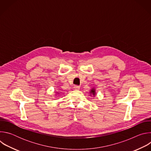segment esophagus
<instances>
[{"label":"esophagus","instance_id":"34e87169","mask_svg":"<svg viewBox=\"0 0 151 151\" xmlns=\"http://www.w3.org/2000/svg\"><path fill=\"white\" fill-rule=\"evenodd\" d=\"M73 88H74V89H75V90H79L80 87H79V86H78V85H75Z\"/></svg>","mask_w":151,"mask_h":151}]
</instances>
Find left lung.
I'll list each match as a JSON object with an SVG mask.
<instances>
[{"instance_id": "left-lung-1", "label": "left lung", "mask_w": 151, "mask_h": 151, "mask_svg": "<svg viewBox=\"0 0 151 151\" xmlns=\"http://www.w3.org/2000/svg\"><path fill=\"white\" fill-rule=\"evenodd\" d=\"M90 93H92L93 95H95V94H96V93H95V90H94V89H92V90H91V92H90Z\"/></svg>"}]
</instances>
